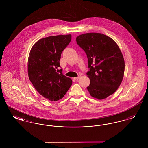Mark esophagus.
<instances>
[{"label":"esophagus","mask_w":148,"mask_h":148,"mask_svg":"<svg viewBox=\"0 0 148 148\" xmlns=\"http://www.w3.org/2000/svg\"><path fill=\"white\" fill-rule=\"evenodd\" d=\"M80 77H81V75H79L77 77H74V80H77V79H79Z\"/></svg>","instance_id":"1"}]
</instances>
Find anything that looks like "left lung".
<instances>
[{
  "label": "left lung",
  "instance_id": "1",
  "mask_svg": "<svg viewBox=\"0 0 148 148\" xmlns=\"http://www.w3.org/2000/svg\"><path fill=\"white\" fill-rule=\"evenodd\" d=\"M76 40L88 59V92L94 98H106L118 89L124 74L125 62L119 46L110 37L98 33L81 34Z\"/></svg>",
  "mask_w": 148,
  "mask_h": 148
}]
</instances>
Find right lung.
Returning <instances> with one entry per match:
<instances>
[{
	"label": "right lung",
	"instance_id": "obj_1",
	"mask_svg": "<svg viewBox=\"0 0 148 148\" xmlns=\"http://www.w3.org/2000/svg\"><path fill=\"white\" fill-rule=\"evenodd\" d=\"M71 39V34L40 39L33 45L29 55V80L37 92L51 101L63 98L72 84V80L59 68L61 54Z\"/></svg>",
	"mask_w": 148,
	"mask_h": 148
}]
</instances>
